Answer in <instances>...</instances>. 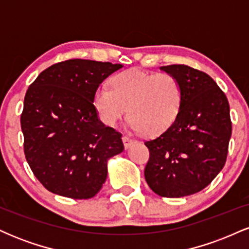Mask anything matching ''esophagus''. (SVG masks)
<instances>
[{
    "label": "esophagus",
    "instance_id": "1",
    "mask_svg": "<svg viewBox=\"0 0 249 249\" xmlns=\"http://www.w3.org/2000/svg\"><path fill=\"white\" fill-rule=\"evenodd\" d=\"M123 142H124L125 148L127 150V148H130L131 146H132L134 142H136V141H134V139H132V138H130V137L124 136V137H123Z\"/></svg>",
    "mask_w": 249,
    "mask_h": 249
}]
</instances>
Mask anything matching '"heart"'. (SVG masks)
Masks as SVG:
<instances>
[{
	"mask_svg": "<svg viewBox=\"0 0 249 249\" xmlns=\"http://www.w3.org/2000/svg\"><path fill=\"white\" fill-rule=\"evenodd\" d=\"M181 103V84L173 75L136 68L117 73L111 88L99 85L93 95V105L104 124L115 126L128 107V126L146 137L159 136L172 126Z\"/></svg>",
	"mask_w": 249,
	"mask_h": 249,
	"instance_id": "obj_1",
	"label": "heart"
}]
</instances>
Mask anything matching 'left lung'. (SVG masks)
<instances>
[{
    "label": "left lung",
    "instance_id": "1",
    "mask_svg": "<svg viewBox=\"0 0 249 249\" xmlns=\"http://www.w3.org/2000/svg\"><path fill=\"white\" fill-rule=\"evenodd\" d=\"M182 88V103L172 126L145 142L150 159L145 179L154 193L181 198L200 192L225 166L232 134L227 97L207 73L187 65L160 67Z\"/></svg>",
    "mask_w": 249,
    "mask_h": 249
}]
</instances>
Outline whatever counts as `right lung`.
<instances>
[{
    "label": "right lung",
    "instance_id": "add662e5",
    "mask_svg": "<svg viewBox=\"0 0 249 249\" xmlns=\"http://www.w3.org/2000/svg\"><path fill=\"white\" fill-rule=\"evenodd\" d=\"M122 64L69 59L42 71L24 97V154L50 192L90 199L107 177V161L124 150L122 134L99 119L93 95Z\"/></svg>",
    "mask_w": 249,
    "mask_h": 249
}]
</instances>
